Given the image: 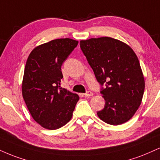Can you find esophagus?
I'll return each instance as SVG.
<instances>
[{
  "label": "esophagus",
  "mask_w": 160,
  "mask_h": 160,
  "mask_svg": "<svg viewBox=\"0 0 160 160\" xmlns=\"http://www.w3.org/2000/svg\"><path fill=\"white\" fill-rule=\"evenodd\" d=\"M92 95H93V93L91 91H88L85 93H84V96H92Z\"/></svg>",
  "instance_id": "obj_1"
}]
</instances>
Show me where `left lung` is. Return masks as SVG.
<instances>
[{"label": "left lung", "instance_id": "1", "mask_svg": "<svg viewBox=\"0 0 160 160\" xmlns=\"http://www.w3.org/2000/svg\"><path fill=\"white\" fill-rule=\"evenodd\" d=\"M80 47L96 80L105 85L100 91L105 104L98 116L112 125L128 122L140 105L145 90L137 55L128 44L110 37L82 40Z\"/></svg>", "mask_w": 160, "mask_h": 160}]
</instances>
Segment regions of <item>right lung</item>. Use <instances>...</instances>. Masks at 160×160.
<instances>
[{
	"label": "right lung",
	"instance_id": "add662e5",
	"mask_svg": "<svg viewBox=\"0 0 160 160\" xmlns=\"http://www.w3.org/2000/svg\"><path fill=\"white\" fill-rule=\"evenodd\" d=\"M78 41L55 39L33 49L24 69L22 95L31 116L48 130L66 125L79 96L60 86L62 65Z\"/></svg>",
	"mask_w": 160,
	"mask_h": 160
}]
</instances>
